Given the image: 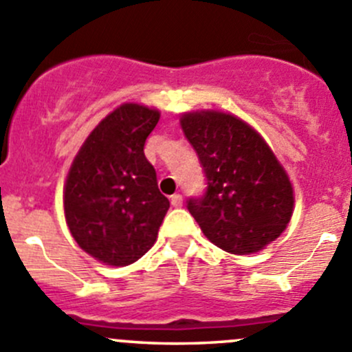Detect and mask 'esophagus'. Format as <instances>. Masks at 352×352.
Listing matches in <instances>:
<instances>
[{
    "label": "esophagus",
    "instance_id": "34e87169",
    "mask_svg": "<svg viewBox=\"0 0 352 352\" xmlns=\"http://www.w3.org/2000/svg\"><path fill=\"white\" fill-rule=\"evenodd\" d=\"M170 202H172L173 208H180L182 206V196L180 194H173V196H170Z\"/></svg>",
    "mask_w": 352,
    "mask_h": 352
}]
</instances>
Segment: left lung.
<instances>
[{"label":"left lung","instance_id":"1","mask_svg":"<svg viewBox=\"0 0 352 352\" xmlns=\"http://www.w3.org/2000/svg\"><path fill=\"white\" fill-rule=\"evenodd\" d=\"M182 129L196 150L206 192L187 209L212 243L252 254L278 239L293 214V187L261 134L232 113H184Z\"/></svg>","mask_w":352,"mask_h":352}]
</instances>
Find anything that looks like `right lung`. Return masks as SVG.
Returning a JSON list of instances; mask_svg holds the SVG:
<instances>
[{
	"label": "right lung",
	"mask_w": 352,
	"mask_h": 352,
	"mask_svg": "<svg viewBox=\"0 0 352 352\" xmlns=\"http://www.w3.org/2000/svg\"><path fill=\"white\" fill-rule=\"evenodd\" d=\"M160 112L122 104L78 151L65 186L69 232L87 254L107 265H129L153 247L170 208L144 156Z\"/></svg>",
	"instance_id": "obj_1"
}]
</instances>
